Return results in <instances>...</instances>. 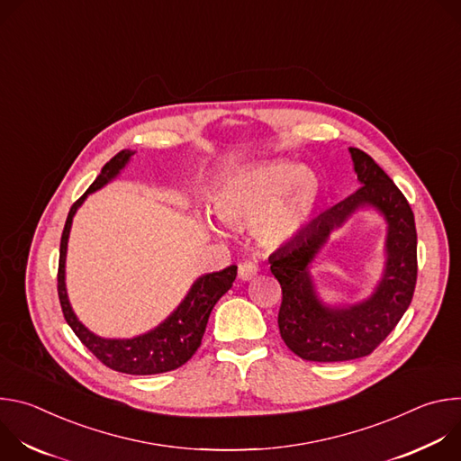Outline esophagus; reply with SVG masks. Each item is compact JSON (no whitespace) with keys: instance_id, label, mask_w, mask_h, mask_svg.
<instances>
[{"instance_id":"esophagus-1","label":"esophagus","mask_w":461,"mask_h":461,"mask_svg":"<svg viewBox=\"0 0 461 461\" xmlns=\"http://www.w3.org/2000/svg\"><path fill=\"white\" fill-rule=\"evenodd\" d=\"M257 274H258V267L255 265V262L246 260L239 265V279L240 281H253L257 277Z\"/></svg>"}]
</instances>
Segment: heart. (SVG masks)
<instances>
[{
  "label": "heart",
  "mask_w": 461,
  "mask_h": 461,
  "mask_svg": "<svg viewBox=\"0 0 461 461\" xmlns=\"http://www.w3.org/2000/svg\"><path fill=\"white\" fill-rule=\"evenodd\" d=\"M321 201L322 182L312 167L272 160L224 178L213 194V210L230 226H249L255 242L274 251L308 230ZM203 224L208 231H217L210 221Z\"/></svg>",
  "instance_id": "1"
}]
</instances>
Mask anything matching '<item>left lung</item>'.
<instances>
[{"label": "left lung", "mask_w": 461, "mask_h": 461, "mask_svg": "<svg viewBox=\"0 0 461 461\" xmlns=\"http://www.w3.org/2000/svg\"><path fill=\"white\" fill-rule=\"evenodd\" d=\"M359 189L312 221L292 244L270 255V270L283 288L279 332L306 361H350L368 356L407 312L418 276L414 213L388 175L357 148H348ZM361 209H374L387 224L380 281L363 302L330 305L314 288L311 265L330 238Z\"/></svg>", "instance_id": "obj_1"}]
</instances>
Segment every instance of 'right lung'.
Instances as JSON below:
<instances>
[{
  "mask_svg": "<svg viewBox=\"0 0 461 461\" xmlns=\"http://www.w3.org/2000/svg\"><path fill=\"white\" fill-rule=\"evenodd\" d=\"M135 151L123 149L113 157L89 189L73 204L59 242V265H58V295L65 321L73 328L77 338L109 368L133 375H151L175 370L182 366L201 347L210 313L217 301L231 288L237 277V267L231 265L221 272L206 274L196 279L180 304L151 330L135 338H102L78 319L75 313L68 285H65V260H68V242L77 212L86 203L87 196L109 182H113L129 164Z\"/></svg>",
  "mask_w": 461,
  "mask_h": 461,
  "instance_id": "1",
  "label": "right lung"
}]
</instances>
